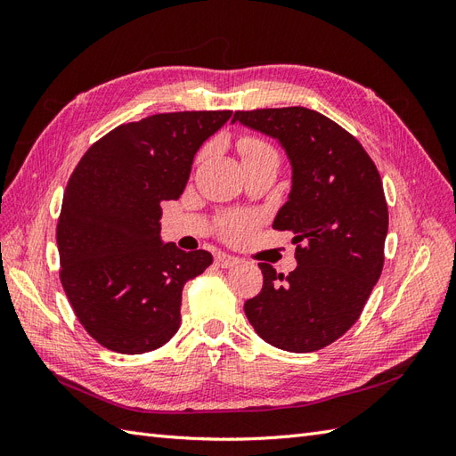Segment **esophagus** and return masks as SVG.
I'll list each match as a JSON object with an SVG mask.
<instances>
[{
    "label": "esophagus",
    "instance_id": "34e87169",
    "mask_svg": "<svg viewBox=\"0 0 456 456\" xmlns=\"http://www.w3.org/2000/svg\"><path fill=\"white\" fill-rule=\"evenodd\" d=\"M238 262H240L238 256H232V255H226V253H218L215 256V265L218 268H232V266H236Z\"/></svg>",
    "mask_w": 456,
    "mask_h": 456
}]
</instances>
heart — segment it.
I'll list each match as a JSON object with an SVG mask.
<instances>
[{"instance_id":"obj_1","label":"heart","mask_w":456,"mask_h":456,"mask_svg":"<svg viewBox=\"0 0 456 456\" xmlns=\"http://www.w3.org/2000/svg\"><path fill=\"white\" fill-rule=\"evenodd\" d=\"M240 148H241L243 159L262 156V154H275L266 142H262L258 139H243L240 142ZM253 226H255V216H249V215L228 216L224 220V233L230 240H241L253 230Z\"/></svg>"}]
</instances>
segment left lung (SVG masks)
<instances>
[{"mask_svg": "<svg viewBox=\"0 0 456 456\" xmlns=\"http://www.w3.org/2000/svg\"><path fill=\"white\" fill-rule=\"evenodd\" d=\"M281 146L291 190L273 218L295 232L297 268L278 273L260 262L262 291L245 302L256 335L275 348H325L357 322L377 285L388 233L380 175L363 146L323 114L302 106L236 112Z\"/></svg>", "mask_w": 456, "mask_h": 456, "instance_id": "left-lung-1", "label": "left lung"}]
</instances>
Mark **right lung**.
I'll use <instances>...</instances> for the list:
<instances>
[{"mask_svg": "<svg viewBox=\"0 0 456 456\" xmlns=\"http://www.w3.org/2000/svg\"><path fill=\"white\" fill-rule=\"evenodd\" d=\"M223 112L156 114L104 134L66 184L61 281L87 333L119 354L151 352L181 327L183 287L213 255L161 240V201L178 200Z\"/></svg>", "mask_w": 456, "mask_h": 456, "instance_id": "1", "label": "right lung"}]
</instances>
